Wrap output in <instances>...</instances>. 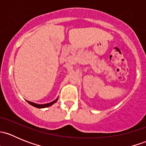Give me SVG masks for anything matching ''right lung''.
Here are the masks:
<instances>
[{
    "instance_id": "add662e5",
    "label": "right lung",
    "mask_w": 146,
    "mask_h": 146,
    "mask_svg": "<svg viewBox=\"0 0 146 146\" xmlns=\"http://www.w3.org/2000/svg\"><path fill=\"white\" fill-rule=\"evenodd\" d=\"M58 98H57L55 100L51 102L47 103V104H36V103H34V102H29V101H28V100H26V101H27L29 104H31V105H32V106H33V107H36V108L42 109V108H46V107H50V106H51V105H52V104H54V103L56 102L57 100H58Z\"/></svg>"
}]
</instances>
